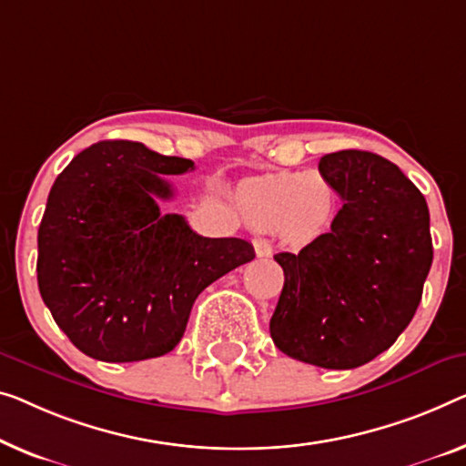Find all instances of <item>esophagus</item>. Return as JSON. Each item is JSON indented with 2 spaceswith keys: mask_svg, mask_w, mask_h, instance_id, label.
Here are the masks:
<instances>
[{
  "mask_svg": "<svg viewBox=\"0 0 466 466\" xmlns=\"http://www.w3.org/2000/svg\"><path fill=\"white\" fill-rule=\"evenodd\" d=\"M253 247H255L257 257H269L274 251L272 242H269L268 238H261V236H257V238L253 240Z\"/></svg>",
  "mask_w": 466,
  "mask_h": 466,
  "instance_id": "34e87169",
  "label": "esophagus"
}]
</instances>
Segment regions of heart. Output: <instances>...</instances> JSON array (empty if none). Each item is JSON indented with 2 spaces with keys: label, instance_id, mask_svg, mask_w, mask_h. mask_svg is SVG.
Returning <instances> with one entry per match:
<instances>
[{
  "label": "heart",
  "instance_id": "b5f03b06",
  "mask_svg": "<svg viewBox=\"0 0 466 466\" xmlns=\"http://www.w3.org/2000/svg\"><path fill=\"white\" fill-rule=\"evenodd\" d=\"M242 213L257 228L287 230L295 238L316 234L332 211V188L320 176L287 173L263 177L240 198Z\"/></svg>",
  "mask_w": 466,
  "mask_h": 466
}]
</instances>
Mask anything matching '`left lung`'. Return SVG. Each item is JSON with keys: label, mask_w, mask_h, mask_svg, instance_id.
Wrapping results in <instances>:
<instances>
[{"label": "left lung", "mask_w": 466, "mask_h": 466, "mask_svg": "<svg viewBox=\"0 0 466 466\" xmlns=\"http://www.w3.org/2000/svg\"><path fill=\"white\" fill-rule=\"evenodd\" d=\"M318 169L343 207L299 253L274 255L284 287L269 335L289 358L347 370L389 350L414 318L433 261L429 207L374 152H330Z\"/></svg>", "instance_id": "left-lung-1"}]
</instances>
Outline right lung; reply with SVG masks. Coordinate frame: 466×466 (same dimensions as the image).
<instances>
[{
    "label": "right lung",
    "instance_id": "1",
    "mask_svg": "<svg viewBox=\"0 0 466 466\" xmlns=\"http://www.w3.org/2000/svg\"><path fill=\"white\" fill-rule=\"evenodd\" d=\"M190 158L144 144L89 146L56 177L37 234V284L58 329L102 362H140L184 337L197 297L255 257L242 238H207L177 213L163 176Z\"/></svg>",
    "mask_w": 466,
    "mask_h": 466
}]
</instances>
